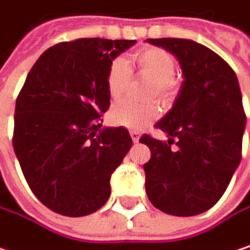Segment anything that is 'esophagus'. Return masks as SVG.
Masks as SVG:
<instances>
[{
    "mask_svg": "<svg viewBox=\"0 0 250 250\" xmlns=\"http://www.w3.org/2000/svg\"><path fill=\"white\" fill-rule=\"evenodd\" d=\"M129 134H131V137H132V141H134V143H138V141H140V132H138V131L132 129V131H129Z\"/></svg>",
    "mask_w": 250,
    "mask_h": 250,
    "instance_id": "esophagus-1",
    "label": "esophagus"
}]
</instances>
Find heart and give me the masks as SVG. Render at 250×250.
Instances as JSON below:
<instances>
[{
    "label": "heart",
    "instance_id": "heart-1",
    "mask_svg": "<svg viewBox=\"0 0 250 250\" xmlns=\"http://www.w3.org/2000/svg\"><path fill=\"white\" fill-rule=\"evenodd\" d=\"M129 62L143 74L154 80L153 94L167 100L175 93L176 61L167 51L162 48H144L131 55ZM131 81V66L124 58L113 60L106 72V90L110 99H121ZM160 115L159 106L135 104L132 102H119L110 110V121L118 126L140 129L156 121Z\"/></svg>",
    "mask_w": 250,
    "mask_h": 250
}]
</instances>
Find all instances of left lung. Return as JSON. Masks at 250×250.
Masks as SVG:
<instances>
[{"label": "left lung", "mask_w": 250, "mask_h": 250, "mask_svg": "<svg viewBox=\"0 0 250 250\" xmlns=\"http://www.w3.org/2000/svg\"><path fill=\"white\" fill-rule=\"evenodd\" d=\"M173 54L184 83L167 115L157 128L163 143L147 134L151 159L144 165L150 202L172 215L201 214L217 204L242 159L246 115L237 77L231 66L209 48L189 39H147ZM178 138V148L170 146Z\"/></svg>", "instance_id": "1"}]
</instances>
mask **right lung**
I'll return each mask as SVG.
<instances>
[{"label": "right lung", "instance_id": "right-lung-1", "mask_svg": "<svg viewBox=\"0 0 250 250\" xmlns=\"http://www.w3.org/2000/svg\"><path fill=\"white\" fill-rule=\"evenodd\" d=\"M135 41L62 42L32 66L16 102L13 147L38 199L66 217L102 208L110 176L132 146L126 128H102L106 72Z\"/></svg>", "mask_w": 250, "mask_h": 250}]
</instances>
